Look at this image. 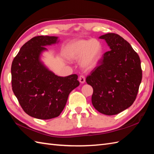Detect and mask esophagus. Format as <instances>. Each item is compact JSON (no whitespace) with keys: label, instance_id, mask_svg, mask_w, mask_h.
Masks as SVG:
<instances>
[{"label":"esophagus","instance_id":"esophagus-1","mask_svg":"<svg viewBox=\"0 0 154 154\" xmlns=\"http://www.w3.org/2000/svg\"><path fill=\"white\" fill-rule=\"evenodd\" d=\"M79 82L81 83H84L85 82V77L83 75H81L79 76Z\"/></svg>","mask_w":154,"mask_h":154}]
</instances>
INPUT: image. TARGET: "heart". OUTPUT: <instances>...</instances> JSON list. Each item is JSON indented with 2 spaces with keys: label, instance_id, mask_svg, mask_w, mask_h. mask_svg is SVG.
Listing matches in <instances>:
<instances>
[{
  "label": "heart",
  "instance_id": "heart-1",
  "mask_svg": "<svg viewBox=\"0 0 154 154\" xmlns=\"http://www.w3.org/2000/svg\"><path fill=\"white\" fill-rule=\"evenodd\" d=\"M66 55L69 60H81V66L86 69L94 68L102 56V46L94 39L77 40L67 45Z\"/></svg>",
  "mask_w": 154,
  "mask_h": 154
}]
</instances>
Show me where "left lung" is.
Returning a JSON list of instances; mask_svg holds the SVG:
<instances>
[{
    "label": "left lung",
    "mask_w": 154,
    "mask_h": 154,
    "mask_svg": "<svg viewBox=\"0 0 154 154\" xmlns=\"http://www.w3.org/2000/svg\"><path fill=\"white\" fill-rule=\"evenodd\" d=\"M104 39L110 51L86 79L92 86V103L101 113L113 116L133 104L142 77L140 59L131 45L116 33L99 37Z\"/></svg>",
    "instance_id": "8db88e82"
}]
</instances>
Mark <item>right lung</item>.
<instances>
[{
	"mask_svg": "<svg viewBox=\"0 0 154 154\" xmlns=\"http://www.w3.org/2000/svg\"><path fill=\"white\" fill-rule=\"evenodd\" d=\"M58 37L37 36L25 43L14 58L11 67L12 87L23 111L39 119L60 116L70 92L79 85L73 74L59 77L41 60L45 46L58 43Z\"/></svg>",
	"mask_w": 154,
	"mask_h": 154,
	"instance_id": "add662e5",
	"label": "right lung"
}]
</instances>
